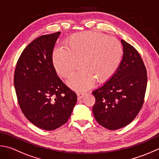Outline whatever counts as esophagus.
Masks as SVG:
<instances>
[{"label":"esophagus","mask_w":159,"mask_h":159,"mask_svg":"<svg viewBox=\"0 0 159 159\" xmlns=\"http://www.w3.org/2000/svg\"><path fill=\"white\" fill-rule=\"evenodd\" d=\"M84 95H85V93H84V92H77V99H78V100L82 99L84 98Z\"/></svg>","instance_id":"34e87169"}]
</instances>
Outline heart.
I'll list each match as a JSON object with an SVG mask.
<instances>
[{
	"label": "heart",
	"instance_id": "obj_1",
	"mask_svg": "<svg viewBox=\"0 0 159 159\" xmlns=\"http://www.w3.org/2000/svg\"><path fill=\"white\" fill-rule=\"evenodd\" d=\"M123 47L117 39L95 31L75 34L67 39L66 47H57L52 61L58 75L68 77L80 66L84 68L69 80L70 86L86 90L97 80L104 82L114 75L121 63Z\"/></svg>",
	"mask_w": 159,
	"mask_h": 159
}]
</instances>
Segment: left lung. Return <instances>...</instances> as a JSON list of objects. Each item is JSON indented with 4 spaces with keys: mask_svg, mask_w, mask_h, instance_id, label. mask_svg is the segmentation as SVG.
<instances>
[{
    "mask_svg": "<svg viewBox=\"0 0 159 159\" xmlns=\"http://www.w3.org/2000/svg\"><path fill=\"white\" fill-rule=\"evenodd\" d=\"M121 42L124 55L119 69L92 93L95 98L94 116L111 130L124 128L134 120L143 106L147 87V70L140 54L131 44Z\"/></svg>",
    "mask_w": 159,
    "mask_h": 159,
    "instance_id": "8db88e82",
    "label": "left lung"
}]
</instances>
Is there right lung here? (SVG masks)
Here are the masks:
<instances>
[{
	"label": "right lung",
	"mask_w": 159,
	"mask_h": 159,
	"mask_svg": "<svg viewBox=\"0 0 159 159\" xmlns=\"http://www.w3.org/2000/svg\"><path fill=\"white\" fill-rule=\"evenodd\" d=\"M60 32L35 39L16 64L14 87L25 117L37 127L53 130L69 120L77 95L57 75L52 54Z\"/></svg>",
	"instance_id": "add662e5"
}]
</instances>
